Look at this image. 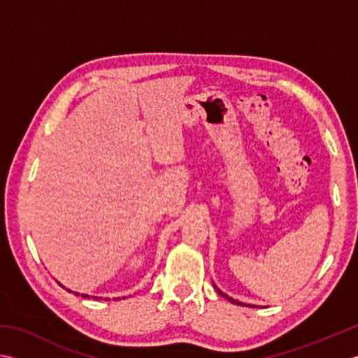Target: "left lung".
Masks as SVG:
<instances>
[{"mask_svg":"<svg viewBox=\"0 0 358 358\" xmlns=\"http://www.w3.org/2000/svg\"><path fill=\"white\" fill-rule=\"evenodd\" d=\"M215 287V285H214ZM215 290L217 292H219L220 293V295L223 296V298H227L228 301H229V303H233V304H237V306H247V307H257V306H255V304H243V303H241V301H237V299H233V298H231V296H228V295H225V293H223L220 289H217V287H215Z\"/></svg>","mask_w":358,"mask_h":358,"instance_id":"left-lung-1","label":"left lung"}]
</instances>
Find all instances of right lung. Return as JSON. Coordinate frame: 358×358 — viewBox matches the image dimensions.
Returning a JSON list of instances; mask_svg holds the SVG:
<instances>
[{"mask_svg": "<svg viewBox=\"0 0 358 358\" xmlns=\"http://www.w3.org/2000/svg\"><path fill=\"white\" fill-rule=\"evenodd\" d=\"M60 284V282H59ZM62 285V284H60ZM63 287V289H65V285H62ZM69 293H74V295H82L83 298H90V295H85V293H79V292H71V290H69V289H66ZM91 298H94V299H102V296L99 298V296H91ZM105 299H107V298H105ZM116 299H119V298H116Z\"/></svg>", "mask_w": 358, "mask_h": 358, "instance_id": "obj_1", "label": "right lung"}]
</instances>
